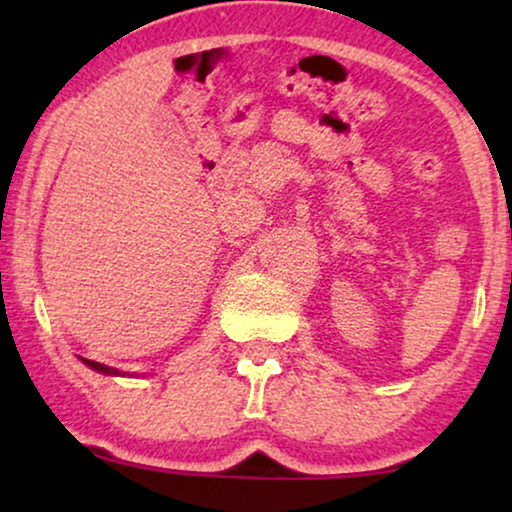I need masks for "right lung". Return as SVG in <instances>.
Instances as JSON below:
<instances>
[{
  "mask_svg": "<svg viewBox=\"0 0 512 512\" xmlns=\"http://www.w3.org/2000/svg\"><path fill=\"white\" fill-rule=\"evenodd\" d=\"M81 359V356H79ZM83 363H86L88 368H93V370H97V373H102V375H125V373H121V370L118 368H111V366H104V363H97V361H90V359H81Z\"/></svg>",
  "mask_w": 512,
  "mask_h": 512,
  "instance_id": "1",
  "label": "right lung"
}]
</instances>
